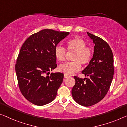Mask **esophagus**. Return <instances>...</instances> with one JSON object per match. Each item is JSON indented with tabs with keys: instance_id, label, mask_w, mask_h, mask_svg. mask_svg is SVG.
<instances>
[{
	"instance_id": "1",
	"label": "esophagus",
	"mask_w": 127,
	"mask_h": 127,
	"mask_svg": "<svg viewBox=\"0 0 127 127\" xmlns=\"http://www.w3.org/2000/svg\"><path fill=\"white\" fill-rule=\"evenodd\" d=\"M64 78H67V77H69V76H68V75H64Z\"/></svg>"
}]
</instances>
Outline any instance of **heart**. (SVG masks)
Wrapping results in <instances>:
<instances>
[{"label": "heart", "instance_id": "b5f03b06", "mask_svg": "<svg viewBox=\"0 0 127 127\" xmlns=\"http://www.w3.org/2000/svg\"><path fill=\"white\" fill-rule=\"evenodd\" d=\"M66 48L68 51L74 52L72 60L73 62L62 64L59 67V70L65 75H71L81 69V64L87 65L92 58V50L86 46V43L83 39L76 37L66 42ZM55 58L59 62L65 60L66 50L61 45H56L54 50Z\"/></svg>", "mask_w": 127, "mask_h": 127}]
</instances>
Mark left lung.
I'll return each instance as SVG.
<instances>
[{
  "label": "left lung",
  "instance_id": "1",
  "mask_svg": "<svg viewBox=\"0 0 127 127\" xmlns=\"http://www.w3.org/2000/svg\"><path fill=\"white\" fill-rule=\"evenodd\" d=\"M93 41V57L82 71L84 79L75 76L72 95L77 103L84 107L97 104L105 97L110 87L114 73L113 56L108 44L100 37L87 32Z\"/></svg>",
  "mask_w": 127,
  "mask_h": 127
}]
</instances>
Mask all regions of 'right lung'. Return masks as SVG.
<instances>
[{
    "label": "right lung",
    "mask_w": 127,
    "mask_h": 127,
    "mask_svg": "<svg viewBox=\"0 0 127 127\" xmlns=\"http://www.w3.org/2000/svg\"><path fill=\"white\" fill-rule=\"evenodd\" d=\"M69 34L44 29L30 36L23 44L15 71L20 92L33 104L44 105L55 99L64 74L56 72L48 75L49 72L57 67L55 48Z\"/></svg>",
    "instance_id": "right-lung-1"
}]
</instances>
